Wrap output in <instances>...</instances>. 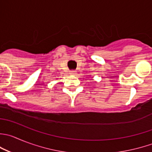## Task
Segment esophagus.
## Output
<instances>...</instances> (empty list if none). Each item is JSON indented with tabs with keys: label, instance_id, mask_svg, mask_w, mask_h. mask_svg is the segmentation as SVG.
<instances>
[{
	"label": "esophagus",
	"instance_id": "1",
	"mask_svg": "<svg viewBox=\"0 0 152 152\" xmlns=\"http://www.w3.org/2000/svg\"><path fill=\"white\" fill-rule=\"evenodd\" d=\"M70 74L76 75V70H71V71H70Z\"/></svg>",
	"mask_w": 152,
	"mask_h": 152
}]
</instances>
